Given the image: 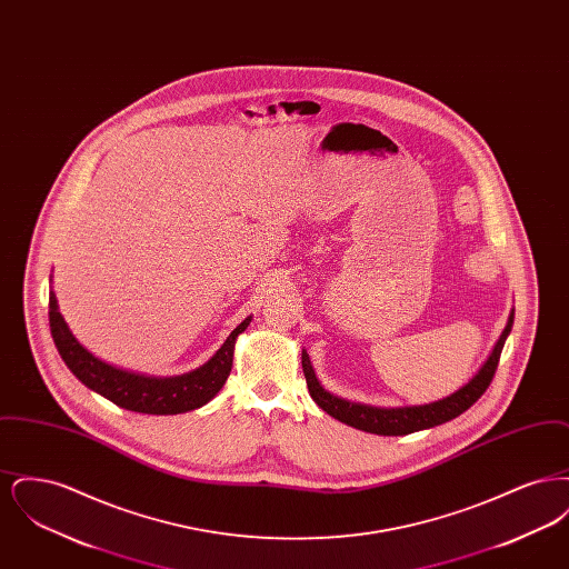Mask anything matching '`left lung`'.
I'll return each instance as SVG.
<instances>
[{
	"mask_svg": "<svg viewBox=\"0 0 569 569\" xmlns=\"http://www.w3.org/2000/svg\"><path fill=\"white\" fill-rule=\"evenodd\" d=\"M512 325H515V311H510L508 325L503 328L501 337L497 339V343H495L490 356L485 360V365L480 367V371L457 392H452L450 397L439 399L433 403H427V406L373 407L365 406V403H352V401H346L341 397H335V395L325 390V386L316 378V371L311 367V360H309V353L307 352H302V373L307 379V388H309L311 399L322 407L328 416L337 418L339 422L353 427L358 431L395 435L397 437V435H409L413 431H422V429H433L437 425H443V422L460 416L462 411H467L487 392L488 383L492 381V376L497 371L499 356H501L503 343H506V339L512 330Z\"/></svg>",
	"mask_w": 569,
	"mask_h": 569,
	"instance_id": "8db88e82",
	"label": "left lung"
}]
</instances>
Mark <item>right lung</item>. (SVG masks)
<instances>
[{"instance_id": "obj_1", "label": "right lung", "mask_w": 569, "mask_h": 569, "mask_svg": "<svg viewBox=\"0 0 569 569\" xmlns=\"http://www.w3.org/2000/svg\"><path fill=\"white\" fill-rule=\"evenodd\" d=\"M249 322H251V316L244 318L243 322L228 335L223 346L202 367L183 376L153 378V376H140V373L117 369L109 362L96 358L87 348H82L77 337L70 332L68 325L63 322V316L57 309V298L53 292L49 295L51 335H53L57 352L63 358L68 369L81 379L87 388L102 395L114 406L138 411V413H153V416L186 413L191 409L207 406L223 388L226 379L230 376L237 337L243 332Z\"/></svg>"}]
</instances>
